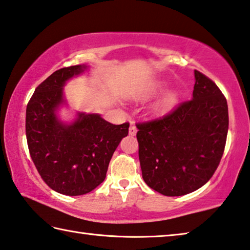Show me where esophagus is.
Segmentation results:
<instances>
[{"instance_id": "1", "label": "esophagus", "mask_w": 250, "mask_h": 250, "mask_svg": "<svg viewBox=\"0 0 250 250\" xmlns=\"http://www.w3.org/2000/svg\"><path fill=\"white\" fill-rule=\"evenodd\" d=\"M137 133V128H136V125L134 124V123H130L129 125V135H132V136H135Z\"/></svg>"}]
</instances>
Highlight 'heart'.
I'll return each mask as SVG.
<instances>
[{"label": "heart", "mask_w": 250, "mask_h": 250, "mask_svg": "<svg viewBox=\"0 0 250 250\" xmlns=\"http://www.w3.org/2000/svg\"><path fill=\"white\" fill-rule=\"evenodd\" d=\"M177 100H178V94L176 92H169V93L164 95L163 98L156 103L155 111L158 113H164L166 111H168V109H170L173 106L174 103L177 102Z\"/></svg>", "instance_id": "b5f03b06"}]
</instances>
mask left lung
I'll return each mask as SVG.
<instances>
[{"mask_svg":"<svg viewBox=\"0 0 250 250\" xmlns=\"http://www.w3.org/2000/svg\"><path fill=\"white\" fill-rule=\"evenodd\" d=\"M193 96L165 116L137 123L138 156L148 187L180 196L203 187L225 149L229 107L211 79L194 70Z\"/></svg>","mask_w":250,"mask_h":250,"instance_id":"obj_1","label":"left lung"}]
</instances>
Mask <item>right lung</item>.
Listing matches in <instances>:
<instances>
[{"mask_svg":"<svg viewBox=\"0 0 250 250\" xmlns=\"http://www.w3.org/2000/svg\"><path fill=\"white\" fill-rule=\"evenodd\" d=\"M85 68L57 70L36 87L26 108V138L35 167L50 189L71 196L89 193L104 181L109 160L129 127V123L114 125L98 114L79 113L69 125L57 118L65 81Z\"/></svg>","mask_w":250,"mask_h":250,"instance_id":"obj_1","label":"right lung"}]
</instances>
